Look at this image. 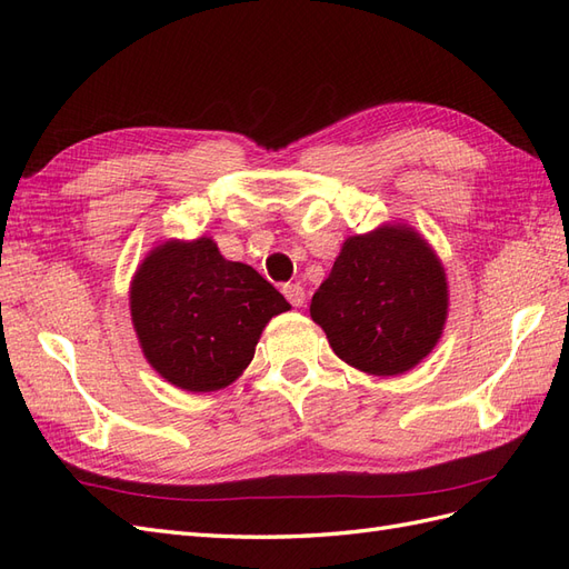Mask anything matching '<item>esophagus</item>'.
<instances>
[{
	"label": "esophagus",
	"instance_id": "34e87169",
	"mask_svg": "<svg viewBox=\"0 0 569 569\" xmlns=\"http://www.w3.org/2000/svg\"><path fill=\"white\" fill-rule=\"evenodd\" d=\"M282 295L287 297V301L295 306V308H301L303 301H306V291L301 284H284L282 287Z\"/></svg>",
	"mask_w": 569,
	"mask_h": 569
}]
</instances>
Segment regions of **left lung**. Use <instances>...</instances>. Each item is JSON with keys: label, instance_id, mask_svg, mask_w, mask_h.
I'll return each instance as SVG.
<instances>
[{"label": "left lung", "instance_id": "1", "mask_svg": "<svg viewBox=\"0 0 569 569\" xmlns=\"http://www.w3.org/2000/svg\"><path fill=\"white\" fill-rule=\"evenodd\" d=\"M446 313L443 266L406 226L349 237L311 301L332 351L377 377L416 368L437 347Z\"/></svg>", "mask_w": 569, "mask_h": 569}]
</instances>
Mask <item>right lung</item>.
Instances as JSON below:
<instances>
[{"instance_id": "obj_1", "label": "right lung", "mask_w": 569, "mask_h": 569, "mask_svg": "<svg viewBox=\"0 0 569 569\" xmlns=\"http://www.w3.org/2000/svg\"><path fill=\"white\" fill-rule=\"evenodd\" d=\"M284 311L278 289L251 266L222 258L209 237L157 247L130 284L132 325L151 368L197 393L234 382L268 320Z\"/></svg>"}]
</instances>
